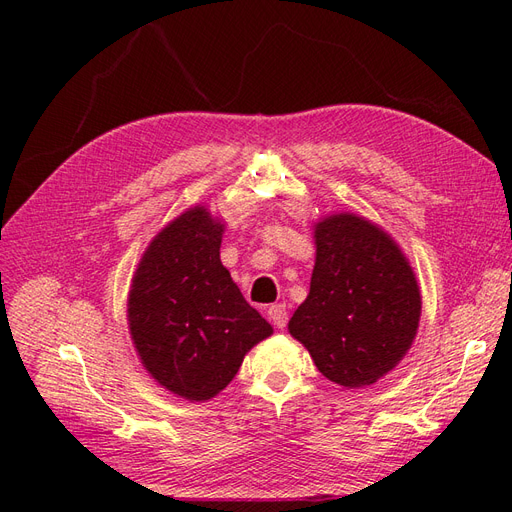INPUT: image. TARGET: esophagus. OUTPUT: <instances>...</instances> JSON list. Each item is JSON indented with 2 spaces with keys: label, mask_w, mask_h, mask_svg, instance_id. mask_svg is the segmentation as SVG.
<instances>
[{
  "label": "esophagus",
  "mask_w": 512,
  "mask_h": 512,
  "mask_svg": "<svg viewBox=\"0 0 512 512\" xmlns=\"http://www.w3.org/2000/svg\"><path fill=\"white\" fill-rule=\"evenodd\" d=\"M267 314H269V320L275 324L277 329H284L286 324H288V309H286L284 303L271 305V307L267 309Z\"/></svg>",
  "instance_id": "1"
}]
</instances>
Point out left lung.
I'll list each match as a JSON object with an SVG mask.
<instances>
[{"label": "left lung", "mask_w": 512, "mask_h": 512, "mask_svg": "<svg viewBox=\"0 0 512 512\" xmlns=\"http://www.w3.org/2000/svg\"><path fill=\"white\" fill-rule=\"evenodd\" d=\"M307 299L288 322L324 378L348 389L378 382L404 359L421 320V290L399 245L354 213L314 226Z\"/></svg>", "instance_id": "left-lung-1"}]
</instances>
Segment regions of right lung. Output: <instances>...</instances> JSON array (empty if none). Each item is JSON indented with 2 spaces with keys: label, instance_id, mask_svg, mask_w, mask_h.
<instances>
[{
  "label": "right lung",
  "instance_id": "1",
  "mask_svg": "<svg viewBox=\"0 0 512 512\" xmlns=\"http://www.w3.org/2000/svg\"><path fill=\"white\" fill-rule=\"evenodd\" d=\"M224 224L196 205L145 250L128 294V324L147 374L166 391L207 401L271 324L243 299L220 260Z\"/></svg>",
  "mask_w": 512,
  "mask_h": 512
}]
</instances>
